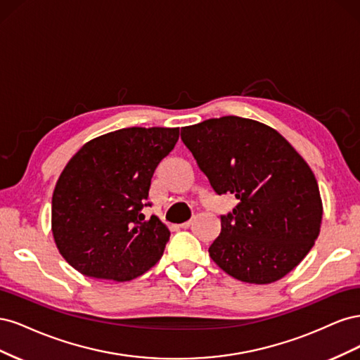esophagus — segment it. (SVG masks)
I'll return each instance as SVG.
<instances>
[{"instance_id": "1", "label": "esophagus", "mask_w": 360, "mask_h": 360, "mask_svg": "<svg viewBox=\"0 0 360 360\" xmlns=\"http://www.w3.org/2000/svg\"><path fill=\"white\" fill-rule=\"evenodd\" d=\"M192 225V221H186V222H183L181 225H180V228H184V230H186V228H189Z\"/></svg>"}]
</instances>
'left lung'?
<instances>
[{
    "label": "left lung",
    "mask_w": 360,
    "mask_h": 360,
    "mask_svg": "<svg viewBox=\"0 0 360 360\" xmlns=\"http://www.w3.org/2000/svg\"><path fill=\"white\" fill-rule=\"evenodd\" d=\"M181 141L217 195L238 201L209 248L225 274L248 284L279 281L320 234L323 202L308 163L255 120L226 115L181 127Z\"/></svg>",
    "instance_id": "8db88e82"
}]
</instances>
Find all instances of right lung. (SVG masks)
Masks as SVG:
<instances>
[{
  "label": "right lung",
  "instance_id": "obj_1",
  "mask_svg": "<svg viewBox=\"0 0 360 360\" xmlns=\"http://www.w3.org/2000/svg\"><path fill=\"white\" fill-rule=\"evenodd\" d=\"M179 127H127L84 144L52 195V234L63 258L85 276L138 278L160 259L169 230L141 213L159 162ZM150 205V204H148Z\"/></svg>",
  "mask_w": 360,
  "mask_h": 360
}]
</instances>
